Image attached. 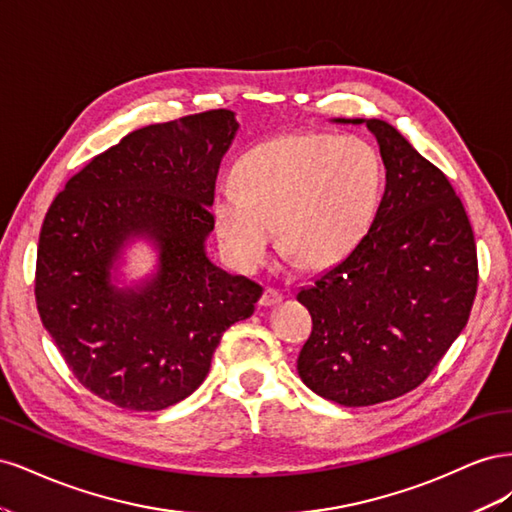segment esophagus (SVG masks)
Returning <instances> with one entry per match:
<instances>
[{"label": "esophagus", "instance_id": "1", "mask_svg": "<svg viewBox=\"0 0 512 512\" xmlns=\"http://www.w3.org/2000/svg\"><path fill=\"white\" fill-rule=\"evenodd\" d=\"M280 301H282V294L277 292L275 288H265V292H262V297H260L262 307H271V305H277Z\"/></svg>", "mask_w": 512, "mask_h": 512}]
</instances>
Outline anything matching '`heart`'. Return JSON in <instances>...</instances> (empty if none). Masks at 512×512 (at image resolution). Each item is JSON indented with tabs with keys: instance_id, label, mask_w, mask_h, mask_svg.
<instances>
[{
	"instance_id": "heart-1",
	"label": "heart",
	"mask_w": 512,
	"mask_h": 512,
	"mask_svg": "<svg viewBox=\"0 0 512 512\" xmlns=\"http://www.w3.org/2000/svg\"><path fill=\"white\" fill-rule=\"evenodd\" d=\"M382 183L378 151L361 136H277L239 160L237 190L224 188L215 196V235L245 271L269 258L275 226L292 262L305 269L331 267L365 237Z\"/></svg>"
}]
</instances>
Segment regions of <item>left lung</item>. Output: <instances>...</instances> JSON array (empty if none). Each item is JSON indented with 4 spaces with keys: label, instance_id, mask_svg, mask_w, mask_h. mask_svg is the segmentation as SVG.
I'll use <instances>...</instances> for the list:
<instances>
[{
    "label": "left lung",
    "instance_id": "obj_1",
    "mask_svg": "<svg viewBox=\"0 0 512 512\" xmlns=\"http://www.w3.org/2000/svg\"><path fill=\"white\" fill-rule=\"evenodd\" d=\"M376 136L386 188L367 235L297 299L312 314L301 380L339 406L401 397L425 382L468 324L478 286L474 232L451 181L391 123Z\"/></svg>",
    "mask_w": 512,
    "mask_h": 512
}]
</instances>
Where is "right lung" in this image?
<instances>
[{
  "label": "right lung",
  "mask_w": 512,
  "mask_h": 512,
  "mask_svg": "<svg viewBox=\"0 0 512 512\" xmlns=\"http://www.w3.org/2000/svg\"><path fill=\"white\" fill-rule=\"evenodd\" d=\"M239 123L218 108L134 130L79 170L40 230L36 305L85 389L156 412L192 395L224 331L254 314L262 288L207 258L220 162ZM149 238L159 271L117 289L122 245Z\"/></svg>",
  "instance_id": "1"
}]
</instances>
